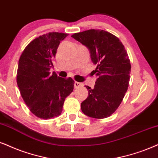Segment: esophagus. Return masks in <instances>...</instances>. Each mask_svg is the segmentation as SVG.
Instances as JSON below:
<instances>
[{
    "mask_svg": "<svg viewBox=\"0 0 158 158\" xmlns=\"http://www.w3.org/2000/svg\"><path fill=\"white\" fill-rule=\"evenodd\" d=\"M83 87V84L80 82H77V81H75L74 82V87L75 88H79V87Z\"/></svg>",
    "mask_w": 158,
    "mask_h": 158,
    "instance_id": "obj_1",
    "label": "esophagus"
}]
</instances>
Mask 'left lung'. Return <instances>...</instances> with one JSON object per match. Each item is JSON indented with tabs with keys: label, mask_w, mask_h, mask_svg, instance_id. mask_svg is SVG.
<instances>
[{
	"label": "left lung",
	"mask_w": 158,
	"mask_h": 158,
	"mask_svg": "<svg viewBox=\"0 0 158 158\" xmlns=\"http://www.w3.org/2000/svg\"><path fill=\"white\" fill-rule=\"evenodd\" d=\"M71 37L88 48L98 77L93 89L85 86L88 97L81 103L82 112L89 117L103 119L120 105L129 85L131 65L125 47L114 35L91 29Z\"/></svg>",
	"instance_id": "left-lung-1"
}]
</instances>
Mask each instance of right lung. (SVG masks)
Here are the masks:
<instances>
[{"label":"right lung","instance_id":"add662e5","mask_svg":"<svg viewBox=\"0 0 158 158\" xmlns=\"http://www.w3.org/2000/svg\"><path fill=\"white\" fill-rule=\"evenodd\" d=\"M69 34L52 32L29 43L19 57L17 83L23 98L33 114L41 119L60 115L65 98L73 92L71 77L50 75L57 47Z\"/></svg>","mask_w":158,"mask_h":158}]
</instances>
